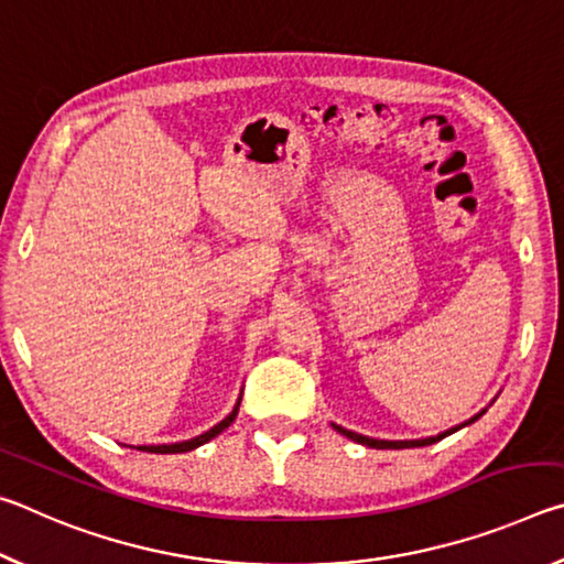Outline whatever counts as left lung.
I'll list each match as a JSON object with an SVG mask.
<instances>
[{
	"mask_svg": "<svg viewBox=\"0 0 564 564\" xmlns=\"http://www.w3.org/2000/svg\"><path fill=\"white\" fill-rule=\"evenodd\" d=\"M485 410H488V408H482L480 413L473 415L470 420H465V423H460V425L451 427V431H445V433H441V435H433V437H420V441H378V437H368V435H360V433L346 431V427H343V425H336V423H330V425H333V431H338L340 435H346L348 441H352V443H360V445H366V447H376V451H403V447H423V445H433V443H437V441H443V437L453 435V433L460 431V427L475 423L477 417H482V415H485Z\"/></svg>",
	"mask_w": 564,
	"mask_h": 564,
	"instance_id": "obj_1",
	"label": "left lung"
}]
</instances>
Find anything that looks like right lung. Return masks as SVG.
Instances as JSON below:
<instances>
[{"label": "right lung", "mask_w": 564, "mask_h": 564, "mask_svg": "<svg viewBox=\"0 0 564 564\" xmlns=\"http://www.w3.org/2000/svg\"><path fill=\"white\" fill-rule=\"evenodd\" d=\"M238 405H241V395H238V400H236V405H234V410L231 413H228L221 423L218 425H214L212 431H206V433H202V435H196V437H191V441H181V443H171V445H137V451H141V453H161V455H169V453H188V451H196L198 445H204V443H208V441H214L216 435H221L228 425L234 423L236 420V415H238ZM129 447H133V445H129Z\"/></svg>", "instance_id": "obj_1"}]
</instances>
